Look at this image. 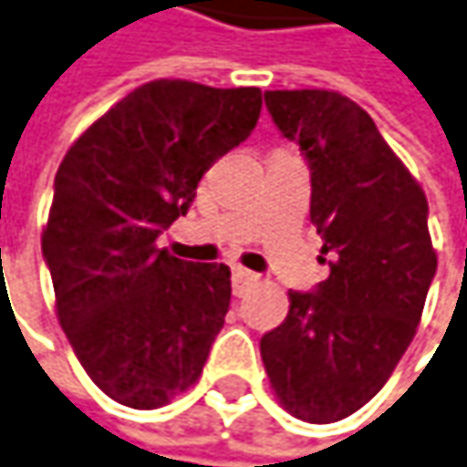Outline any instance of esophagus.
I'll return each instance as SVG.
<instances>
[{"label": "esophagus", "mask_w": 467, "mask_h": 467, "mask_svg": "<svg viewBox=\"0 0 467 467\" xmlns=\"http://www.w3.org/2000/svg\"><path fill=\"white\" fill-rule=\"evenodd\" d=\"M256 280H259V275H254V272H248V269H243V266H233L234 296H240L243 290L248 288V285H254Z\"/></svg>", "instance_id": "34e87169"}]
</instances>
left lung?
Returning <instances> with one entry per match:
<instances>
[{"instance_id": "obj_1", "label": "left lung", "mask_w": 467, "mask_h": 467, "mask_svg": "<svg viewBox=\"0 0 467 467\" xmlns=\"http://www.w3.org/2000/svg\"><path fill=\"white\" fill-rule=\"evenodd\" d=\"M264 99L309 161V213L330 275L315 293H288V317L261 338V359L290 415L336 423L383 389L415 338L436 275L428 201L354 99L330 89Z\"/></svg>"}]
</instances>
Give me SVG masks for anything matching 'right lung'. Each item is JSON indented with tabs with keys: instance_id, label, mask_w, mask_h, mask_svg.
Masks as SVG:
<instances>
[{
	"instance_id": "right-lung-1",
	"label": "right lung",
	"mask_w": 467,
	"mask_h": 467,
	"mask_svg": "<svg viewBox=\"0 0 467 467\" xmlns=\"http://www.w3.org/2000/svg\"><path fill=\"white\" fill-rule=\"evenodd\" d=\"M259 113L256 87L148 81L57 169L42 233L55 312L81 368L119 404L163 407L203 372L230 309V266L182 261L155 240Z\"/></svg>"
}]
</instances>
